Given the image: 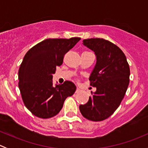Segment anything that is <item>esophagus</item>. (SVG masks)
<instances>
[{
    "instance_id": "obj_1",
    "label": "esophagus",
    "mask_w": 148,
    "mask_h": 148,
    "mask_svg": "<svg viewBox=\"0 0 148 148\" xmlns=\"http://www.w3.org/2000/svg\"><path fill=\"white\" fill-rule=\"evenodd\" d=\"M80 92H81V89H80L79 88H77V90H76V93L78 94V93H79Z\"/></svg>"
}]
</instances>
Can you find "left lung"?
Wrapping results in <instances>:
<instances>
[{"instance_id":"obj_1","label":"left lung","mask_w":148,"mask_h":148,"mask_svg":"<svg viewBox=\"0 0 148 148\" xmlns=\"http://www.w3.org/2000/svg\"><path fill=\"white\" fill-rule=\"evenodd\" d=\"M82 42L96 56L89 80L97 89L87 103L79 106V110L87 120L102 121L114 112L123 99L130 82V66L125 53L110 41L96 38Z\"/></svg>"}]
</instances>
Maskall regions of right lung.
Segmentation results:
<instances>
[{"label":"right lung","mask_w":148,"mask_h":148,"mask_svg":"<svg viewBox=\"0 0 148 148\" xmlns=\"http://www.w3.org/2000/svg\"><path fill=\"white\" fill-rule=\"evenodd\" d=\"M81 39L47 38L31 48L26 53L18 70V87L26 108L36 117L50 118L56 115L68 97L77 86L66 81L55 86L53 74L63 63L64 56Z\"/></svg>","instance_id":"add662e5"}]
</instances>
